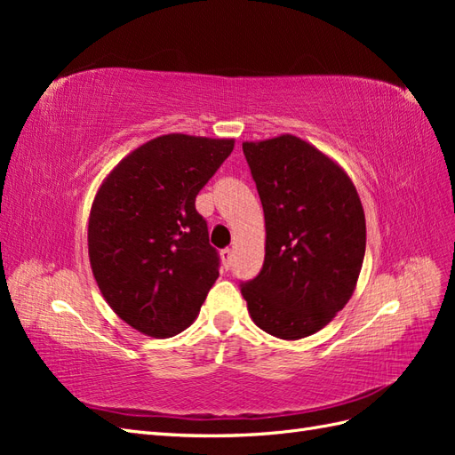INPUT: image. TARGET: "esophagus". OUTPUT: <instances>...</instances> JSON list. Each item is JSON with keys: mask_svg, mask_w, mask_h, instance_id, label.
Here are the masks:
<instances>
[{"mask_svg": "<svg viewBox=\"0 0 455 455\" xmlns=\"http://www.w3.org/2000/svg\"><path fill=\"white\" fill-rule=\"evenodd\" d=\"M220 256H222V264L224 267L228 269L231 266V258H233V251L231 249H224L222 252H220Z\"/></svg>", "mask_w": 455, "mask_h": 455, "instance_id": "esophagus-1", "label": "esophagus"}]
</instances>
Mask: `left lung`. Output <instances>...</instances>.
<instances>
[{"label":"left lung","instance_id":"8db88e82","mask_svg":"<svg viewBox=\"0 0 455 455\" xmlns=\"http://www.w3.org/2000/svg\"><path fill=\"white\" fill-rule=\"evenodd\" d=\"M266 216V258L241 281L252 321L281 339L326 326L347 304L363 267L366 224L359 194L338 164L283 134L244 142Z\"/></svg>","mask_w":455,"mask_h":455}]
</instances>
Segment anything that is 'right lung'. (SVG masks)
<instances>
[{"label":"right lung","mask_w":455,"mask_h":455,"mask_svg":"<svg viewBox=\"0 0 455 455\" xmlns=\"http://www.w3.org/2000/svg\"><path fill=\"white\" fill-rule=\"evenodd\" d=\"M233 140L167 134L134 149L106 178L89 218V258L102 296L123 321L171 338L196 321L220 256L196 197Z\"/></svg>","instance_id":"1"}]
</instances>
